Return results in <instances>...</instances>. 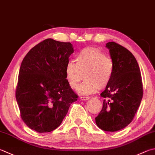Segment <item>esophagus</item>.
<instances>
[{"label": "esophagus", "instance_id": "obj_1", "mask_svg": "<svg viewBox=\"0 0 155 155\" xmlns=\"http://www.w3.org/2000/svg\"><path fill=\"white\" fill-rule=\"evenodd\" d=\"M80 98L81 100H88L90 97L89 96H81Z\"/></svg>", "mask_w": 155, "mask_h": 155}]
</instances>
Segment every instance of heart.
<instances>
[{
	"instance_id": "heart-1",
	"label": "heart",
	"mask_w": 155,
	"mask_h": 155,
	"mask_svg": "<svg viewBox=\"0 0 155 155\" xmlns=\"http://www.w3.org/2000/svg\"><path fill=\"white\" fill-rule=\"evenodd\" d=\"M74 62L70 61L65 68L66 78L70 87H78L81 94H94L98 88H104L110 83L114 73V64L104 53L94 48L81 50L75 56Z\"/></svg>"
}]
</instances>
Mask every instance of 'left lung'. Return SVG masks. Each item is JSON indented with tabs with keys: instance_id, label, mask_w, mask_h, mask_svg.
<instances>
[{
	"instance_id": "left-lung-1",
	"label": "left lung",
	"mask_w": 155,
	"mask_h": 155,
	"mask_svg": "<svg viewBox=\"0 0 155 155\" xmlns=\"http://www.w3.org/2000/svg\"><path fill=\"white\" fill-rule=\"evenodd\" d=\"M114 64L110 83L100 95L103 107L95 118V123L106 131L120 130L130 123L141 103L143 87L136 58L128 49L114 42L107 43Z\"/></svg>"
}]
</instances>
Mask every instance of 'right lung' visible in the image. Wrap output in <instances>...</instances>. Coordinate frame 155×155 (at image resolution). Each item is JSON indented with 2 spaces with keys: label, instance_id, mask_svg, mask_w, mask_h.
I'll use <instances>...</instances> for the list:
<instances>
[{
  "label": "right lung",
  "instance_id": "obj_1",
  "mask_svg": "<svg viewBox=\"0 0 155 155\" xmlns=\"http://www.w3.org/2000/svg\"><path fill=\"white\" fill-rule=\"evenodd\" d=\"M73 53L70 43L47 38L30 49L21 64L16 100L22 120L38 133L58 127L77 100L65 74Z\"/></svg>",
  "mask_w": 155,
  "mask_h": 155
}]
</instances>
